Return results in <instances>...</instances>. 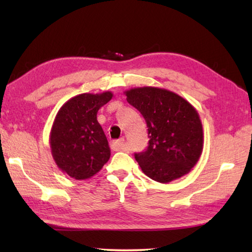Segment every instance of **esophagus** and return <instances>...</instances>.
<instances>
[{
  "instance_id": "34e87169",
  "label": "esophagus",
  "mask_w": 252,
  "mask_h": 252,
  "mask_svg": "<svg viewBox=\"0 0 252 252\" xmlns=\"http://www.w3.org/2000/svg\"><path fill=\"white\" fill-rule=\"evenodd\" d=\"M111 149L114 151H121L125 149V139H120V140H116L111 143Z\"/></svg>"
}]
</instances>
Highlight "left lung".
<instances>
[{
	"label": "left lung",
	"mask_w": 252,
	"mask_h": 252,
	"mask_svg": "<svg viewBox=\"0 0 252 252\" xmlns=\"http://www.w3.org/2000/svg\"><path fill=\"white\" fill-rule=\"evenodd\" d=\"M126 101L147 122V151L135 153L143 173L169 183L191 171L203 150V129L198 111L189 101L167 89L132 88Z\"/></svg>",
	"instance_id": "left-lung-1"
}]
</instances>
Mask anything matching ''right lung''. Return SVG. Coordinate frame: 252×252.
I'll return each mask as SVG.
<instances>
[{"label":"right lung","mask_w":252,"mask_h":252,"mask_svg":"<svg viewBox=\"0 0 252 252\" xmlns=\"http://www.w3.org/2000/svg\"><path fill=\"white\" fill-rule=\"evenodd\" d=\"M113 93H82L67 100L58 111L50 132L53 160L63 173L87 180L109 161L111 150L97 122V111Z\"/></svg>","instance_id":"1"}]
</instances>
